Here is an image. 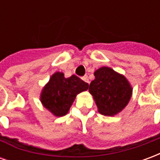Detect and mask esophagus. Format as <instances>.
<instances>
[{
	"instance_id": "1",
	"label": "esophagus",
	"mask_w": 160,
	"mask_h": 160,
	"mask_svg": "<svg viewBox=\"0 0 160 160\" xmlns=\"http://www.w3.org/2000/svg\"><path fill=\"white\" fill-rule=\"evenodd\" d=\"M82 80H83L85 82H87V83H90V81H89V79H88V76H87V75H85L84 77H82Z\"/></svg>"
}]
</instances>
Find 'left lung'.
<instances>
[{"label":"left lung","mask_w":160,"mask_h":160,"mask_svg":"<svg viewBox=\"0 0 160 160\" xmlns=\"http://www.w3.org/2000/svg\"><path fill=\"white\" fill-rule=\"evenodd\" d=\"M89 87L98 111L104 116H115L128 104L133 88L126 77L111 68L102 67L94 72Z\"/></svg>","instance_id":"8db88e82"}]
</instances>
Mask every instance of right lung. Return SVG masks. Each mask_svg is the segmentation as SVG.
<instances>
[{
  "label": "right lung",
  "instance_id": "obj_1",
  "mask_svg": "<svg viewBox=\"0 0 160 160\" xmlns=\"http://www.w3.org/2000/svg\"><path fill=\"white\" fill-rule=\"evenodd\" d=\"M88 86L76 75L65 78L63 73L56 72L42 87L40 101L55 117H63L68 113L77 95L87 91Z\"/></svg>",
  "mask_w": 160,
  "mask_h": 160
}]
</instances>
